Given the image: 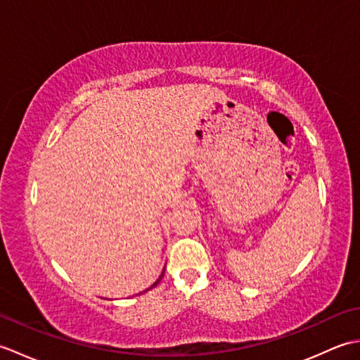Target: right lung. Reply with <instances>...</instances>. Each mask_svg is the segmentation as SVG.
Wrapping results in <instances>:
<instances>
[{
    "label": "right lung",
    "mask_w": 360,
    "mask_h": 360,
    "mask_svg": "<svg viewBox=\"0 0 360 360\" xmlns=\"http://www.w3.org/2000/svg\"><path fill=\"white\" fill-rule=\"evenodd\" d=\"M162 277H164V272H162V275H160V277H159V280H156V283H155V285H153V286H150V288H148V289H151V288H155V286H156V285H158V283H159V281H160V278H162ZM148 289H147V290H148ZM143 292H145V290H143Z\"/></svg>",
    "instance_id": "right-lung-1"
}]
</instances>
